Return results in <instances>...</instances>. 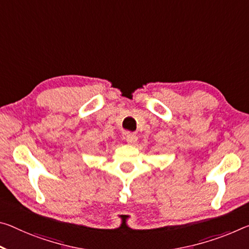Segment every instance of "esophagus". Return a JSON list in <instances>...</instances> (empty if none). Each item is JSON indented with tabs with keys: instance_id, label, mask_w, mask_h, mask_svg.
<instances>
[{
	"instance_id": "1",
	"label": "esophagus",
	"mask_w": 249,
	"mask_h": 249,
	"mask_svg": "<svg viewBox=\"0 0 249 249\" xmlns=\"http://www.w3.org/2000/svg\"><path fill=\"white\" fill-rule=\"evenodd\" d=\"M125 135H126V141H127V143H129V144H135L136 142H137L136 134L126 132Z\"/></svg>"
}]
</instances>
